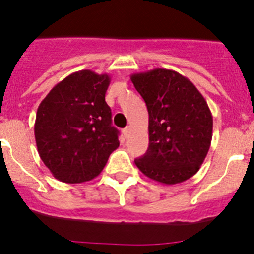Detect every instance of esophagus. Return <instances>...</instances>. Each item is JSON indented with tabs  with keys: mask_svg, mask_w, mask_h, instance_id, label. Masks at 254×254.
Here are the masks:
<instances>
[{
	"mask_svg": "<svg viewBox=\"0 0 254 254\" xmlns=\"http://www.w3.org/2000/svg\"><path fill=\"white\" fill-rule=\"evenodd\" d=\"M129 133H131V128H129V127H126V128L123 129V134H125V137H128Z\"/></svg>",
	"mask_w": 254,
	"mask_h": 254,
	"instance_id": "1",
	"label": "esophagus"
}]
</instances>
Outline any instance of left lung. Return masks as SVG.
Returning a JSON list of instances; mask_svg holds the SVG:
<instances>
[{
  "instance_id": "8db88e82",
  "label": "left lung",
  "mask_w": 254,
  "mask_h": 254,
  "mask_svg": "<svg viewBox=\"0 0 254 254\" xmlns=\"http://www.w3.org/2000/svg\"><path fill=\"white\" fill-rule=\"evenodd\" d=\"M131 81L149 112V149L134 164L163 185L187 181L199 170L212 138V114L205 98L173 69L133 73Z\"/></svg>"
}]
</instances>
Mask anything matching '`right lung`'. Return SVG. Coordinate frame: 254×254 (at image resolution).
Masks as SVG:
<instances>
[{"label":"right lung","instance_id":"obj_1","mask_svg":"<svg viewBox=\"0 0 254 254\" xmlns=\"http://www.w3.org/2000/svg\"><path fill=\"white\" fill-rule=\"evenodd\" d=\"M107 73L81 69L58 82L38 107L34 125L40 159L56 179L82 183L104 169L120 146L105 102Z\"/></svg>","mask_w":254,"mask_h":254}]
</instances>
